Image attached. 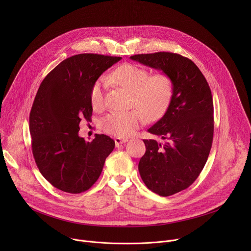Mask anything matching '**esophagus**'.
Wrapping results in <instances>:
<instances>
[{
	"mask_svg": "<svg viewBox=\"0 0 251 251\" xmlns=\"http://www.w3.org/2000/svg\"><path fill=\"white\" fill-rule=\"evenodd\" d=\"M114 141H115V144H116V146H119L120 144H123V143L127 142V141H128V139H127V138H120V137H116V138L114 139Z\"/></svg>",
	"mask_w": 251,
	"mask_h": 251,
	"instance_id": "1",
	"label": "esophagus"
}]
</instances>
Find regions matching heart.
I'll list each match as a JSON object with an SVG mask.
<instances>
[{
	"instance_id": "heart-1",
	"label": "heart",
	"mask_w": 251,
	"mask_h": 251,
	"mask_svg": "<svg viewBox=\"0 0 251 251\" xmlns=\"http://www.w3.org/2000/svg\"><path fill=\"white\" fill-rule=\"evenodd\" d=\"M131 93V107L139 109L128 112H111L102 121V129L108 134L127 137L144 123V114L149 120L161 116L173 96V81L164 73L151 75L144 67L132 63L120 65L107 77ZM104 78L98 79L91 87L90 100L93 109L99 111L105 106Z\"/></svg>"
}]
</instances>
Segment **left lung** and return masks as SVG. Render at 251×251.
I'll return each instance as SVG.
<instances>
[{
    "instance_id": "1",
    "label": "left lung",
    "mask_w": 251,
    "mask_h": 251,
    "mask_svg": "<svg viewBox=\"0 0 251 251\" xmlns=\"http://www.w3.org/2000/svg\"><path fill=\"white\" fill-rule=\"evenodd\" d=\"M130 58L162 70L173 81L166 113L148 130L165 142L143 140L146 152L138 166L147 188L169 197L189 188L206 163L213 138L211 91L199 67L181 54L160 51Z\"/></svg>"
}]
</instances>
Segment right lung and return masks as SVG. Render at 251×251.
<instances>
[{
	"mask_svg": "<svg viewBox=\"0 0 251 251\" xmlns=\"http://www.w3.org/2000/svg\"><path fill=\"white\" fill-rule=\"evenodd\" d=\"M120 56L80 53L70 56L45 77L29 113L31 151L41 174L69 194L89 190L102 172L115 142L96 134L91 142L78 136L82 119L91 120L90 90Z\"/></svg>",
	"mask_w": 251,
	"mask_h": 251,
	"instance_id": "obj_1",
	"label": "right lung"
}]
</instances>
